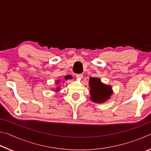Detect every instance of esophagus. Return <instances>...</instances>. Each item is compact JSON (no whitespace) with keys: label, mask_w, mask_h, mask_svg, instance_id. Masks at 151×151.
Here are the masks:
<instances>
[{"label":"esophagus","mask_w":151,"mask_h":151,"mask_svg":"<svg viewBox=\"0 0 151 151\" xmlns=\"http://www.w3.org/2000/svg\"><path fill=\"white\" fill-rule=\"evenodd\" d=\"M76 78H83V74H76Z\"/></svg>","instance_id":"1"}]
</instances>
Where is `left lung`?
<instances>
[{
  "instance_id": "1",
  "label": "left lung",
  "mask_w": 151,
  "mask_h": 151,
  "mask_svg": "<svg viewBox=\"0 0 151 151\" xmlns=\"http://www.w3.org/2000/svg\"><path fill=\"white\" fill-rule=\"evenodd\" d=\"M89 85L91 86V99L94 103H103L110 98L112 93L111 86L104 85L98 78L91 77Z\"/></svg>"
}]
</instances>
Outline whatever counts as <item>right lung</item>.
<instances>
[{"instance_id":"add662e5","label":"right lung","mask_w":151,"mask_h":151,"mask_svg":"<svg viewBox=\"0 0 151 151\" xmlns=\"http://www.w3.org/2000/svg\"><path fill=\"white\" fill-rule=\"evenodd\" d=\"M65 78H66V79H67V77H66H66H65ZM58 83H59V81H57V84H58ZM57 90H58V88H57Z\"/></svg>"}]
</instances>
